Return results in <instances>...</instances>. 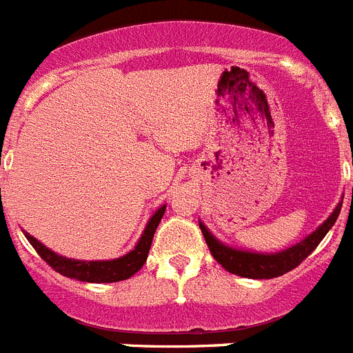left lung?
I'll return each mask as SVG.
<instances>
[{
	"label": "left lung",
	"instance_id": "8db88e82",
	"mask_svg": "<svg viewBox=\"0 0 353 353\" xmlns=\"http://www.w3.org/2000/svg\"><path fill=\"white\" fill-rule=\"evenodd\" d=\"M353 163V161H352ZM353 196V190H352ZM341 206L343 201L337 203L330 216L326 217L325 223H321L316 230L308 234L303 241L292 245L290 248L281 252H272V254H263V252H250L241 250V248H234V246L225 245L219 241L214 234H212L203 221H199L205 241L210 248L214 259L230 274H236L239 277H248V279H272V277H279L286 272L294 270L299 266L306 257L310 256L312 252L316 250L317 245L323 241V237L328 234L334 223L339 217Z\"/></svg>",
	"mask_w": 353,
	"mask_h": 353
}]
</instances>
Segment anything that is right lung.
<instances>
[{"mask_svg":"<svg viewBox=\"0 0 353 353\" xmlns=\"http://www.w3.org/2000/svg\"><path fill=\"white\" fill-rule=\"evenodd\" d=\"M167 210V205H161L157 208L152 217L148 219L145 230H143L139 241L130 252H127L125 256L117 257V259H107V261H79L70 259V257H63L50 248L39 243L34 236H30L28 232H23L28 243L34 246V250L41 256L43 261H47L48 265L52 266L54 270L59 272L61 276L70 277V279L85 281V283H116V281H125L132 277L137 270H141V266L145 265V261L148 257V250H150L152 239L156 234V228L161 221L163 214Z\"/></svg>","mask_w":353,"mask_h":353,"instance_id":"right-lung-1","label":"right lung"}]
</instances>
